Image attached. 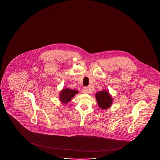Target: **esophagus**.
<instances>
[{"label":"esophagus","mask_w":160,"mask_h":160,"mask_svg":"<svg viewBox=\"0 0 160 160\" xmlns=\"http://www.w3.org/2000/svg\"><path fill=\"white\" fill-rule=\"evenodd\" d=\"M82 92H83V93H88V94H90V93H91L92 90H91V89L89 88H88V87H85V88H82Z\"/></svg>","instance_id":"obj_1"}]
</instances>
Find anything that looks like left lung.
<instances>
[{"label":"left lung","mask_w":160,"mask_h":160,"mask_svg":"<svg viewBox=\"0 0 160 160\" xmlns=\"http://www.w3.org/2000/svg\"><path fill=\"white\" fill-rule=\"evenodd\" d=\"M95 98L99 107L102 109H108L112 104V97L107 90L97 92L95 94Z\"/></svg>","instance_id":"8db88e82"}]
</instances>
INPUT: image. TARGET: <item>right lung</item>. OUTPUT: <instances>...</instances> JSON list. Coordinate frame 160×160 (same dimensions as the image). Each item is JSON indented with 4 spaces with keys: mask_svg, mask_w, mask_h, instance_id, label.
I'll return each mask as SVG.
<instances>
[{
    "mask_svg": "<svg viewBox=\"0 0 160 160\" xmlns=\"http://www.w3.org/2000/svg\"><path fill=\"white\" fill-rule=\"evenodd\" d=\"M78 92L75 90L69 89L68 88H63L59 94V99L63 104L68 103L72 100V98L77 94Z\"/></svg>",
    "mask_w": 160,
    "mask_h": 160,
    "instance_id": "right-lung-1",
    "label": "right lung"
}]
</instances>
